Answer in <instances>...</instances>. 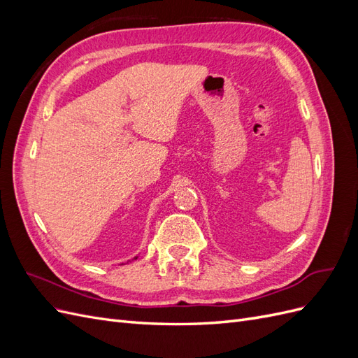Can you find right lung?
Returning <instances> with one entry per match:
<instances>
[{
  "instance_id": "add662e5",
  "label": "right lung",
  "mask_w": 358,
  "mask_h": 358,
  "mask_svg": "<svg viewBox=\"0 0 358 358\" xmlns=\"http://www.w3.org/2000/svg\"><path fill=\"white\" fill-rule=\"evenodd\" d=\"M136 258H137V257H136Z\"/></svg>"
}]
</instances>
